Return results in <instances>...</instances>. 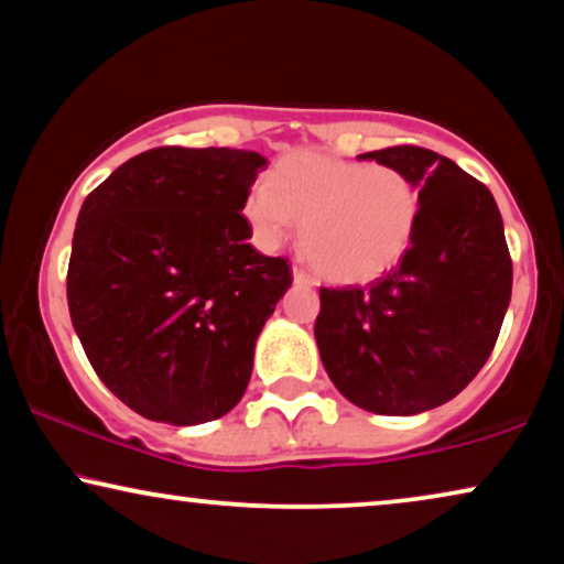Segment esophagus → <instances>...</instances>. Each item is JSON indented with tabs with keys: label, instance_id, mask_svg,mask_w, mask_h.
<instances>
[{
	"label": "esophagus",
	"instance_id": "34e87169",
	"mask_svg": "<svg viewBox=\"0 0 564 564\" xmlns=\"http://www.w3.org/2000/svg\"><path fill=\"white\" fill-rule=\"evenodd\" d=\"M294 281L296 283H302V286H312V275L310 273H306V270L302 268V265H294Z\"/></svg>",
	"mask_w": 564,
	"mask_h": 564
}]
</instances>
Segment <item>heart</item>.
I'll list each match as a JSON object with an SVG mask.
<instances>
[{"mask_svg":"<svg viewBox=\"0 0 564 564\" xmlns=\"http://www.w3.org/2000/svg\"><path fill=\"white\" fill-rule=\"evenodd\" d=\"M254 237L278 247L302 221V250L335 283L377 281L410 252L420 187L394 164L299 152L275 164L270 183L245 200Z\"/></svg>","mask_w":564,"mask_h":564,"instance_id":"1","label":"heart"}]
</instances>
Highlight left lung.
Wrapping results in <instances>:
<instances>
[{"instance_id":"obj_1","label":"left lung","mask_w":564,"mask_h":564,"mask_svg":"<svg viewBox=\"0 0 564 564\" xmlns=\"http://www.w3.org/2000/svg\"><path fill=\"white\" fill-rule=\"evenodd\" d=\"M420 187L410 252L369 286L319 289L322 364L358 408L417 415L454 400L498 340L513 289L506 231L487 185L431 152L400 144L360 154Z\"/></svg>"}]
</instances>
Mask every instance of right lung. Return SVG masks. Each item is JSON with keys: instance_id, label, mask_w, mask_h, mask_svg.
I'll return each mask as SVG.
<instances>
[{"instance_id": "1", "label": "right lung", "mask_w": 564, "mask_h": 564, "mask_svg": "<svg viewBox=\"0 0 564 564\" xmlns=\"http://www.w3.org/2000/svg\"><path fill=\"white\" fill-rule=\"evenodd\" d=\"M265 156L156 147L82 204L66 299L105 387L147 420L198 425L242 400L254 340L294 281L242 208Z\"/></svg>"}]
</instances>
